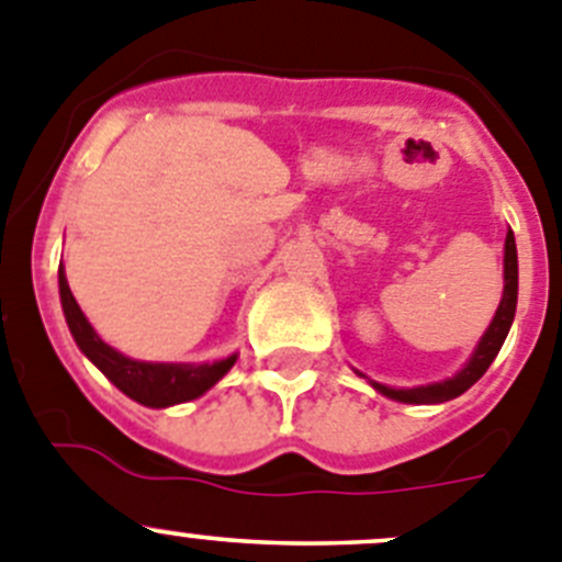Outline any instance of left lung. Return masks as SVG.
<instances>
[{
	"label": "left lung",
	"mask_w": 562,
	"mask_h": 562,
	"mask_svg": "<svg viewBox=\"0 0 562 562\" xmlns=\"http://www.w3.org/2000/svg\"><path fill=\"white\" fill-rule=\"evenodd\" d=\"M516 299H518V257H516V238L513 233H507L505 238V293H502V302L496 307V316L487 327V333L482 335L476 352L471 355V360L465 363V369L460 374H454L452 380L435 382V385H422V387H387L376 385L374 387L385 396L396 402H411V405H438V402H449L460 393L469 391L476 380L487 371V366L494 363V358L499 355L502 344H505L507 333H510L513 316H516Z\"/></svg>",
	"instance_id": "1"
}]
</instances>
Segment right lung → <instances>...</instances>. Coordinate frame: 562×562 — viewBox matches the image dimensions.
Wrapping results in <instances>:
<instances>
[{
    "instance_id": "1",
    "label": "right lung",
    "mask_w": 562,
    "mask_h": 562,
    "mask_svg": "<svg viewBox=\"0 0 562 562\" xmlns=\"http://www.w3.org/2000/svg\"><path fill=\"white\" fill-rule=\"evenodd\" d=\"M60 302L63 313L71 335H75L77 346H80L86 358L113 382L122 393H127L130 400L140 402L146 407H169L177 402H191L202 396L204 391L216 385L235 363V355L218 363H144V360H130L122 352H115L113 346L104 344L88 318L82 316L80 305H77L75 293L68 288L66 274L60 266Z\"/></svg>"
}]
</instances>
